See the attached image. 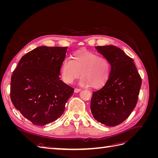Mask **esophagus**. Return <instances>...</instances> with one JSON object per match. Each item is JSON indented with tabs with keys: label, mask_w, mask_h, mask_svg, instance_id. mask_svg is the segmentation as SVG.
Listing matches in <instances>:
<instances>
[{
	"label": "esophagus",
	"mask_w": 158,
	"mask_h": 158,
	"mask_svg": "<svg viewBox=\"0 0 158 158\" xmlns=\"http://www.w3.org/2000/svg\"><path fill=\"white\" fill-rule=\"evenodd\" d=\"M81 91V89H79V88H75L74 89V92L75 93H78V92H80Z\"/></svg>",
	"instance_id": "esophagus-1"
}]
</instances>
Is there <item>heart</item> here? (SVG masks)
I'll return each instance as SVG.
<instances>
[{
  "label": "heart",
  "instance_id": "1",
  "mask_svg": "<svg viewBox=\"0 0 158 158\" xmlns=\"http://www.w3.org/2000/svg\"><path fill=\"white\" fill-rule=\"evenodd\" d=\"M111 74V64L103 56L86 49L78 51L72 55V60L66 58L60 68V76L66 84H73L80 75L82 76L80 84L94 88L106 84Z\"/></svg>",
  "mask_w": 158,
  "mask_h": 158
}]
</instances>
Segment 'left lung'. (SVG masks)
<instances>
[{"label": "left lung", "instance_id": "obj_1", "mask_svg": "<svg viewBox=\"0 0 158 158\" xmlns=\"http://www.w3.org/2000/svg\"><path fill=\"white\" fill-rule=\"evenodd\" d=\"M111 64L107 83L93 92L90 109L95 120L108 127L119 125L136 107L142 79L134 60L113 45L95 47Z\"/></svg>", "mask_w": 158, "mask_h": 158}]
</instances>
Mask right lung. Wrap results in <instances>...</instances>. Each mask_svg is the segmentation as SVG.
<instances>
[{
  "instance_id": "right-lung-1",
  "label": "right lung",
  "mask_w": 158,
  "mask_h": 158,
  "mask_svg": "<svg viewBox=\"0 0 158 158\" xmlns=\"http://www.w3.org/2000/svg\"><path fill=\"white\" fill-rule=\"evenodd\" d=\"M67 47H38L23 55L13 72L11 101L33 125L44 126L63 114L74 88L60 80Z\"/></svg>"
}]
</instances>
